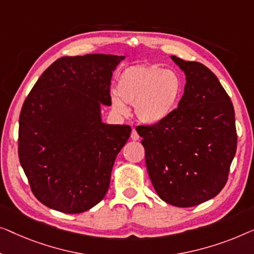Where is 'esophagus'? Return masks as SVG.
<instances>
[{"instance_id": "34e87169", "label": "esophagus", "mask_w": 254, "mask_h": 254, "mask_svg": "<svg viewBox=\"0 0 254 254\" xmlns=\"http://www.w3.org/2000/svg\"><path fill=\"white\" fill-rule=\"evenodd\" d=\"M131 139H132V140H138V139H139V134H138V132H137V130H135V128H132Z\"/></svg>"}]
</instances>
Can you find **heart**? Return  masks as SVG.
Listing matches in <instances>:
<instances>
[{
	"label": "heart",
	"instance_id": "b5f03b06",
	"mask_svg": "<svg viewBox=\"0 0 254 254\" xmlns=\"http://www.w3.org/2000/svg\"><path fill=\"white\" fill-rule=\"evenodd\" d=\"M113 108L127 114L128 105L140 122L154 126L173 115L183 94V80L174 70L159 65H137L124 70L117 80Z\"/></svg>",
	"mask_w": 254,
	"mask_h": 254
}]
</instances>
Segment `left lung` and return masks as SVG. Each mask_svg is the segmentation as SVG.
I'll list each match as a JSON object with an SVG mask.
<instances>
[{
	"label": "left lung",
	"mask_w": 254,
	"mask_h": 254,
	"mask_svg": "<svg viewBox=\"0 0 254 254\" xmlns=\"http://www.w3.org/2000/svg\"><path fill=\"white\" fill-rule=\"evenodd\" d=\"M171 59L187 76L184 94L169 119L138 126L146 167L156 193L176 207H192L220 193L237 148L233 102L208 67Z\"/></svg>",
	"instance_id": "8db88e82"
}]
</instances>
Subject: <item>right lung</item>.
I'll list each match as a JSON object with an SVG mask.
<instances>
[{
  "label": "right lung",
  "instance_id": "1",
  "mask_svg": "<svg viewBox=\"0 0 254 254\" xmlns=\"http://www.w3.org/2000/svg\"><path fill=\"white\" fill-rule=\"evenodd\" d=\"M124 56H64L44 71L19 115L18 156L31 190L45 206L86 212L105 198L128 126L101 121L112 105L113 71Z\"/></svg>",
  "mask_w": 254,
  "mask_h": 254
}]
</instances>
